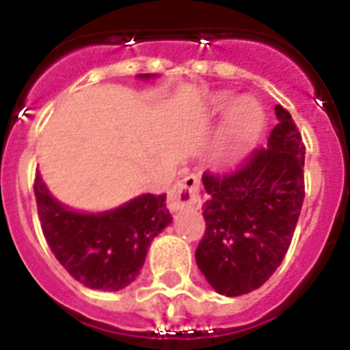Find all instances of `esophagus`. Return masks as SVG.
Wrapping results in <instances>:
<instances>
[{
	"label": "esophagus",
	"instance_id": "1",
	"mask_svg": "<svg viewBox=\"0 0 350 350\" xmlns=\"http://www.w3.org/2000/svg\"><path fill=\"white\" fill-rule=\"evenodd\" d=\"M169 208L172 213L183 211V208H200L202 198H200V181L196 176H187L178 181L169 192Z\"/></svg>",
	"mask_w": 350,
	"mask_h": 350
}]
</instances>
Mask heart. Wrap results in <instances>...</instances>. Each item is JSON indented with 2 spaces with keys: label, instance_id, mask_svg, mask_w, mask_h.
<instances>
[{
  "label": "heart",
  "instance_id": "heart-1",
  "mask_svg": "<svg viewBox=\"0 0 350 350\" xmlns=\"http://www.w3.org/2000/svg\"><path fill=\"white\" fill-rule=\"evenodd\" d=\"M229 107V118L219 139V158L225 161H236L249 152L260 136L263 126V111L250 98H241L232 105V98L227 94L219 96L214 101L213 111L225 112Z\"/></svg>",
  "mask_w": 350,
  "mask_h": 350
}]
</instances>
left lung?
I'll list each match as a JSON object with an SVG mask.
<instances>
[{"instance_id":"8db88e82","label":"left lung","mask_w":350,"mask_h":350,"mask_svg":"<svg viewBox=\"0 0 350 350\" xmlns=\"http://www.w3.org/2000/svg\"><path fill=\"white\" fill-rule=\"evenodd\" d=\"M278 125L267 147L238 170L203 174L205 234L196 263L211 287L225 296L260 288L287 254L304 205L305 145L293 116L276 105Z\"/></svg>"}]
</instances>
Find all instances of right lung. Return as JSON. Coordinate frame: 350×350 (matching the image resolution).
<instances>
[{
    "label": "right lung",
    "instance_id": "obj_1",
    "mask_svg": "<svg viewBox=\"0 0 350 350\" xmlns=\"http://www.w3.org/2000/svg\"><path fill=\"white\" fill-rule=\"evenodd\" d=\"M34 194L43 236L56 260L74 280L96 291H120L134 282L150 241L172 221L165 194H142L114 211L83 214L54 200L40 172Z\"/></svg>",
    "mask_w": 350,
    "mask_h": 350
}]
</instances>
